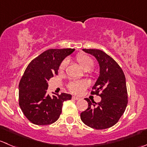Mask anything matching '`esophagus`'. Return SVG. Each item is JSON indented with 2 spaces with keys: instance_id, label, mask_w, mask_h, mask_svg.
I'll use <instances>...</instances> for the list:
<instances>
[{
  "instance_id": "obj_1",
  "label": "esophagus",
  "mask_w": 147,
  "mask_h": 147,
  "mask_svg": "<svg viewBox=\"0 0 147 147\" xmlns=\"http://www.w3.org/2000/svg\"><path fill=\"white\" fill-rule=\"evenodd\" d=\"M72 99L76 100H80V98L79 97H77V96H72Z\"/></svg>"
}]
</instances>
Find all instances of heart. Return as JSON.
<instances>
[{"mask_svg":"<svg viewBox=\"0 0 147 147\" xmlns=\"http://www.w3.org/2000/svg\"><path fill=\"white\" fill-rule=\"evenodd\" d=\"M75 60L77 63L80 65L82 69L85 71H89L93 67L94 61L93 59L89 56L84 54H78L75 57ZM67 66L66 61H63L60 64L59 67V71L60 72H63ZM88 82L85 80H79V81H73L71 82L68 85V89L71 92L75 94H81L85 88L88 87Z\"/></svg>","mask_w":147,"mask_h":147,"instance_id":"b5f03b06","label":"heart"}]
</instances>
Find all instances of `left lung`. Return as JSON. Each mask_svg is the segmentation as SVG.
Masks as SVG:
<instances>
[{"instance_id": "8db88e82", "label": "left lung", "mask_w": 147, "mask_h": 147, "mask_svg": "<svg viewBox=\"0 0 147 147\" xmlns=\"http://www.w3.org/2000/svg\"><path fill=\"white\" fill-rule=\"evenodd\" d=\"M98 60L100 75L92 87V95L101 97L100 102L90 101L88 108L80 113L82 121L95 129H105L114 126L124 113L128 103L126 78L119 64L100 49H82Z\"/></svg>"}]
</instances>
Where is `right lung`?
Masks as SVG:
<instances>
[{"instance_id": "right-lung-1", "label": "right lung", "mask_w": 147, "mask_h": 147, "mask_svg": "<svg viewBox=\"0 0 147 147\" xmlns=\"http://www.w3.org/2000/svg\"><path fill=\"white\" fill-rule=\"evenodd\" d=\"M74 49H51L33 59L27 66L18 85L19 106L24 116L36 125H49L59 118L64 101L70 94L47 93L48 81L58 74L59 65Z\"/></svg>"}]
</instances>
